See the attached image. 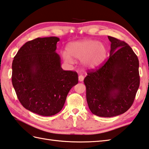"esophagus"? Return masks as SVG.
Returning a JSON list of instances; mask_svg holds the SVG:
<instances>
[{
	"instance_id": "obj_1",
	"label": "esophagus",
	"mask_w": 149,
	"mask_h": 149,
	"mask_svg": "<svg viewBox=\"0 0 149 149\" xmlns=\"http://www.w3.org/2000/svg\"><path fill=\"white\" fill-rule=\"evenodd\" d=\"M83 80H84V76L83 75H80L79 76V81L82 82L83 81Z\"/></svg>"
}]
</instances>
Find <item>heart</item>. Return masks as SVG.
<instances>
[{
  "label": "heart",
  "instance_id": "b5f03b06",
  "mask_svg": "<svg viewBox=\"0 0 149 149\" xmlns=\"http://www.w3.org/2000/svg\"><path fill=\"white\" fill-rule=\"evenodd\" d=\"M67 52L62 53L64 61L73 63V58L81 60L84 67L96 69L102 64L106 58L107 49L104 43L97 40L85 39L69 44Z\"/></svg>",
  "mask_w": 149,
  "mask_h": 149
}]
</instances>
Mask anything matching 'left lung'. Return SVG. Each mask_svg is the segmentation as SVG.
Masks as SVG:
<instances>
[{
  "label": "left lung",
  "mask_w": 149,
  "mask_h": 149,
  "mask_svg": "<svg viewBox=\"0 0 149 149\" xmlns=\"http://www.w3.org/2000/svg\"><path fill=\"white\" fill-rule=\"evenodd\" d=\"M108 60L84 78L88 107L93 115L112 117L130 108L140 86L139 61L131 47L111 36Z\"/></svg>",
  "instance_id": "obj_1"
}]
</instances>
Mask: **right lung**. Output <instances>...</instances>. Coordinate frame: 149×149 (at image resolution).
Masks as SVG:
<instances>
[{"mask_svg": "<svg viewBox=\"0 0 149 149\" xmlns=\"http://www.w3.org/2000/svg\"><path fill=\"white\" fill-rule=\"evenodd\" d=\"M58 37L38 38L19 49L12 63V84L25 108L42 116H52L64 106L77 73L65 71L56 53Z\"/></svg>", "mask_w": 149, "mask_h": 149, "instance_id": "1", "label": "right lung"}]
</instances>
